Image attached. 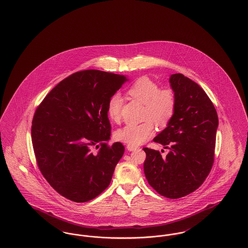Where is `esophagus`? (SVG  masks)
<instances>
[{
  "label": "esophagus",
  "instance_id": "obj_1",
  "mask_svg": "<svg viewBox=\"0 0 248 248\" xmlns=\"http://www.w3.org/2000/svg\"><path fill=\"white\" fill-rule=\"evenodd\" d=\"M126 148H127V150H128L129 152H134V151H137L138 149H140V147H139V146L131 145V144H128V145L126 146Z\"/></svg>",
  "mask_w": 248,
  "mask_h": 248
}]
</instances>
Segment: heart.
Returning a JSON list of instances; mask_svg holds the SVG:
<instances>
[{"label":"heart","mask_w":248,"mask_h":248,"mask_svg":"<svg viewBox=\"0 0 248 248\" xmlns=\"http://www.w3.org/2000/svg\"><path fill=\"white\" fill-rule=\"evenodd\" d=\"M127 93L133 99L141 102L145 108L141 124H129L115 132L117 140L131 145H140L146 141L154 133L155 122L165 126L175 115L177 99L172 90H161L159 85L151 79L142 77L128 88ZM123 97L116 93L112 94L107 104V114L109 120L118 122L121 118Z\"/></svg>","instance_id":"1"}]
</instances>
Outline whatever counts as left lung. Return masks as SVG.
Returning a JSON list of instances; mask_svg holds the SVG:
<instances>
[{"label":"left lung","instance_id":"obj_1","mask_svg":"<svg viewBox=\"0 0 248 248\" xmlns=\"http://www.w3.org/2000/svg\"><path fill=\"white\" fill-rule=\"evenodd\" d=\"M170 86L177 99L175 115L154 139L170 152L144 148V173L159 194L184 197L203 183L214 163L217 113L206 93L181 73L172 74Z\"/></svg>","mask_w":248,"mask_h":248}]
</instances>
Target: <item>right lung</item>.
<instances>
[{"instance_id": "1", "label": "right lung", "mask_w": 248, "mask_h": 248, "mask_svg": "<svg viewBox=\"0 0 248 248\" xmlns=\"http://www.w3.org/2000/svg\"><path fill=\"white\" fill-rule=\"evenodd\" d=\"M128 79L87 70L64 79L35 110L31 140L37 165L60 195L76 202L92 200L109 185L124 153L122 143L108 146L109 97ZM101 145L95 155L93 145Z\"/></svg>"}]
</instances>
